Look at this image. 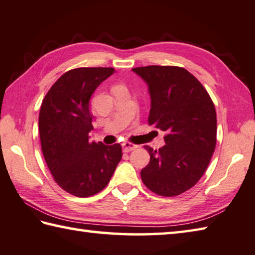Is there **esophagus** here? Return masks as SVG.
I'll list each match as a JSON object with an SVG mask.
<instances>
[{
    "label": "esophagus",
    "mask_w": 255,
    "mask_h": 255,
    "mask_svg": "<svg viewBox=\"0 0 255 255\" xmlns=\"http://www.w3.org/2000/svg\"><path fill=\"white\" fill-rule=\"evenodd\" d=\"M122 147H123V150H124L125 152H128V151L135 150L138 146H137V145H133V143H131V142L124 141V142L122 143Z\"/></svg>",
    "instance_id": "obj_1"
}]
</instances>
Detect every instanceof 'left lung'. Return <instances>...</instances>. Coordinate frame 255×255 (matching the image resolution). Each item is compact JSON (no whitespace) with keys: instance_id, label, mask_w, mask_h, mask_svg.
<instances>
[{"instance_id":"1","label":"left lung","mask_w":255,"mask_h":255,"mask_svg":"<svg viewBox=\"0 0 255 255\" xmlns=\"http://www.w3.org/2000/svg\"><path fill=\"white\" fill-rule=\"evenodd\" d=\"M150 96L148 125L166 132L158 150L143 146L150 160L142 183L161 196L192 188L210 164L216 145V112L205 88L186 69L170 66L133 68Z\"/></svg>"}]
</instances>
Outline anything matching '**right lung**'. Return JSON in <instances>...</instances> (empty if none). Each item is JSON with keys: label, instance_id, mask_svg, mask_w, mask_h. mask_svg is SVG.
Listing matches in <instances>:
<instances>
[{"label": "right lung", "instance_id": "add662e5", "mask_svg": "<svg viewBox=\"0 0 255 255\" xmlns=\"http://www.w3.org/2000/svg\"><path fill=\"white\" fill-rule=\"evenodd\" d=\"M114 68H78L64 73L50 88L39 115L42 152L60 187L88 197L107 186L122 159V146L90 141V97Z\"/></svg>", "mask_w": 255, "mask_h": 255}]
</instances>
